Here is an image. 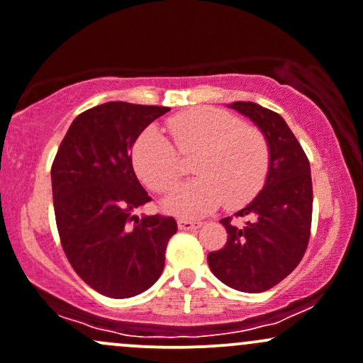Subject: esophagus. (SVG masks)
<instances>
[{
  "mask_svg": "<svg viewBox=\"0 0 363 363\" xmlns=\"http://www.w3.org/2000/svg\"><path fill=\"white\" fill-rule=\"evenodd\" d=\"M177 226L181 231H193L201 228L200 220H189V219H179L177 220Z\"/></svg>",
  "mask_w": 363,
  "mask_h": 363,
  "instance_id": "34e87169",
  "label": "esophagus"
}]
</instances>
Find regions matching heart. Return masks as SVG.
<instances>
[{
  "instance_id": "1",
  "label": "heart",
  "mask_w": 363,
  "mask_h": 363,
  "mask_svg": "<svg viewBox=\"0 0 363 363\" xmlns=\"http://www.w3.org/2000/svg\"><path fill=\"white\" fill-rule=\"evenodd\" d=\"M167 125L179 151H200L193 163L198 177L163 200L167 212L200 217L223 201L226 208H238L262 188L272 152L268 139L257 127L243 125L235 114L207 106L177 114ZM133 165L155 191H167L182 175L177 151L155 127L137 139Z\"/></svg>"
}]
</instances>
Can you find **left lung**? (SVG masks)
Masks as SVG:
<instances>
[{
  "label": "left lung",
  "mask_w": 363,
  "mask_h": 363,
  "mask_svg": "<svg viewBox=\"0 0 363 363\" xmlns=\"http://www.w3.org/2000/svg\"><path fill=\"white\" fill-rule=\"evenodd\" d=\"M228 108L247 116L266 135L269 170L264 186L247 207L224 217L228 242L207 257L211 272L228 287L257 294L274 287L294 272L310 240L313 186L310 162L289 125L278 113L255 102Z\"/></svg>",
  "instance_id": "1"
}]
</instances>
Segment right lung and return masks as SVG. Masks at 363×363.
<instances>
[{"label": "right lung", "instance_id": "obj_1", "mask_svg": "<svg viewBox=\"0 0 363 363\" xmlns=\"http://www.w3.org/2000/svg\"><path fill=\"white\" fill-rule=\"evenodd\" d=\"M170 111L106 102L72 121L52 165L57 230L74 272L94 291L127 299L147 291L165 266L177 223L135 216L151 201L132 167L140 132Z\"/></svg>", "mask_w": 363, "mask_h": 363}]
</instances>
